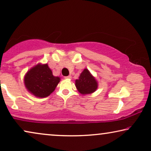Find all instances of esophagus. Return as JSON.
I'll return each instance as SVG.
<instances>
[{"mask_svg":"<svg viewBox=\"0 0 151 151\" xmlns=\"http://www.w3.org/2000/svg\"><path fill=\"white\" fill-rule=\"evenodd\" d=\"M65 79H68V80H71V76H66L65 77Z\"/></svg>","mask_w":151,"mask_h":151,"instance_id":"1","label":"esophagus"}]
</instances>
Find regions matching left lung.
Masks as SVG:
<instances>
[{"mask_svg": "<svg viewBox=\"0 0 151 151\" xmlns=\"http://www.w3.org/2000/svg\"><path fill=\"white\" fill-rule=\"evenodd\" d=\"M75 82L76 88L82 95L93 93L98 87V81L87 69L83 70Z\"/></svg>", "mask_w": 151, "mask_h": 151, "instance_id": "left-lung-1", "label": "left lung"}]
</instances>
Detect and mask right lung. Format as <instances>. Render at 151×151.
<instances>
[{
	"mask_svg": "<svg viewBox=\"0 0 151 151\" xmlns=\"http://www.w3.org/2000/svg\"><path fill=\"white\" fill-rule=\"evenodd\" d=\"M60 78L54 76L47 64L38 63L27 72L24 83L27 90L37 98H46L54 91Z\"/></svg>",
	"mask_w": 151,
	"mask_h": 151,
	"instance_id": "obj_1",
	"label": "right lung"
}]
</instances>
